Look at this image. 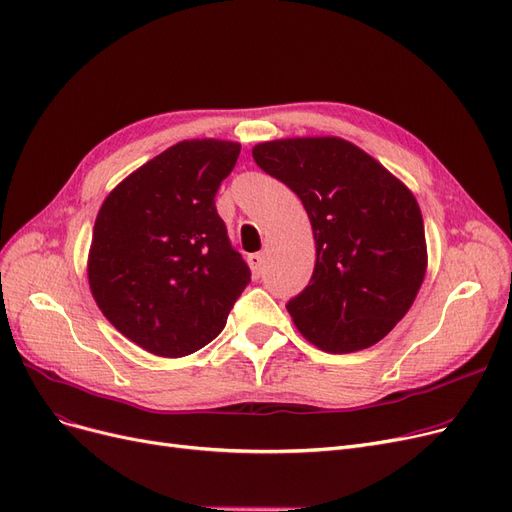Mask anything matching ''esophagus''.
<instances>
[{
	"instance_id": "obj_1",
	"label": "esophagus",
	"mask_w": 512,
	"mask_h": 512,
	"mask_svg": "<svg viewBox=\"0 0 512 512\" xmlns=\"http://www.w3.org/2000/svg\"><path fill=\"white\" fill-rule=\"evenodd\" d=\"M263 261H265V255H263V253H253V255H249V265H251L253 278H259V276L263 274Z\"/></svg>"
}]
</instances>
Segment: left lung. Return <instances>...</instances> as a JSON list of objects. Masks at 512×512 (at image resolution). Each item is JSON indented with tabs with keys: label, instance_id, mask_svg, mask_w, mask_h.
<instances>
[{
	"label": "left lung",
	"instance_id": "1",
	"mask_svg": "<svg viewBox=\"0 0 512 512\" xmlns=\"http://www.w3.org/2000/svg\"><path fill=\"white\" fill-rule=\"evenodd\" d=\"M253 159L301 198L314 232V276L286 305L297 330L328 353L379 343L408 314L427 272L410 188L335 136L261 142Z\"/></svg>",
	"mask_w": 512,
	"mask_h": 512
}]
</instances>
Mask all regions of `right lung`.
Here are the masks:
<instances>
[{
    "label": "right lung",
    "mask_w": 512,
    "mask_h": 512,
    "mask_svg": "<svg viewBox=\"0 0 512 512\" xmlns=\"http://www.w3.org/2000/svg\"><path fill=\"white\" fill-rule=\"evenodd\" d=\"M238 154L228 140L177 142L129 173L98 211L90 291L104 318L148 353L184 358L211 343L251 282L215 209Z\"/></svg>",
    "instance_id": "right-lung-1"
}]
</instances>
